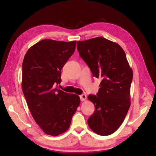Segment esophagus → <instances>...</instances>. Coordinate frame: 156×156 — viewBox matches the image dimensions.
I'll use <instances>...</instances> for the list:
<instances>
[{
    "label": "esophagus",
    "instance_id": "esophagus-1",
    "mask_svg": "<svg viewBox=\"0 0 156 156\" xmlns=\"http://www.w3.org/2000/svg\"><path fill=\"white\" fill-rule=\"evenodd\" d=\"M80 99H81V101H85L87 100V96L85 94H81V95L80 96Z\"/></svg>",
    "mask_w": 156,
    "mask_h": 156
}]
</instances>
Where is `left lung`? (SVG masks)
<instances>
[{"label":"left lung","instance_id":"left-lung-1","mask_svg":"<svg viewBox=\"0 0 156 156\" xmlns=\"http://www.w3.org/2000/svg\"><path fill=\"white\" fill-rule=\"evenodd\" d=\"M77 47L93 77L101 80L96 95L88 96L95 107L88 126L98 135H109L119 128L129 108L133 72L124 51L115 42L97 37L79 41Z\"/></svg>","mask_w":156,"mask_h":156}]
</instances>
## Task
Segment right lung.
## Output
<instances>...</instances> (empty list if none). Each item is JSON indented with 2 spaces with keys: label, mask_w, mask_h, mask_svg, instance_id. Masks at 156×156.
I'll list each match as a JSON object with an SVG mask.
<instances>
[{
  "label": "right lung",
  "mask_w": 156,
  "mask_h": 156,
  "mask_svg": "<svg viewBox=\"0 0 156 156\" xmlns=\"http://www.w3.org/2000/svg\"><path fill=\"white\" fill-rule=\"evenodd\" d=\"M76 41L43 40L27 51L22 65V90L31 115L45 133L66 131L80 104L79 96L57 88L61 69L75 49Z\"/></svg>",
  "instance_id": "obj_1"
}]
</instances>
